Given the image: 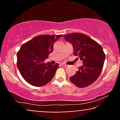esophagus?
I'll list each match as a JSON object with an SVG mask.
<instances>
[{
	"instance_id": "1",
	"label": "esophagus",
	"mask_w": 120,
	"mask_h": 120,
	"mask_svg": "<svg viewBox=\"0 0 120 120\" xmlns=\"http://www.w3.org/2000/svg\"><path fill=\"white\" fill-rule=\"evenodd\" d=\"M62 65H63V66L65 67H68V65L65 64H64V63H62Z\"/></svg>"
}]
</instances>
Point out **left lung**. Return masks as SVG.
<instances>
[{
	"mask_svg": "<svg viewBox=\"0 0 120 120\" xmlns=\"http://www.w3.org/2000/svg\"><path fill=\"white\" fill-rule=\"evenodd\" d=\"M63 37L73 45L74 55L83 60V65L70 78V81L80 88L90 86L97 80L104 65L105 55L102 47L90 37L80 33Z\"/></svg>",
	"mask_w": 120,
	"mask_h": 120,
	"instance_id": "left-lung-1",
	"label": "left lung"
}]
</instances>
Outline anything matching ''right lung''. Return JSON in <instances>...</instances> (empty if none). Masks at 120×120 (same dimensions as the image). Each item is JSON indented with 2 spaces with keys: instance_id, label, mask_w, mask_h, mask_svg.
Instances as JSON below:
<instances>
[{
  "instance_id": "obj_1",
  "label": "right lung",
  "mask_w": 120,
  "mask_h": 120,
  "mask_svg": "<svg viewBox=\"0 0 120 120\" xmlns=\"http://www.w3.org/2000/svg\"><path fill=\"white\" fill-rule=\"evenodd\" d=\"M62 35H40L21 46L17 53V66L23 78L32 86L40 87L53 79L58 63H45L53 45Z\"/></svg>"
}]
</instances>
